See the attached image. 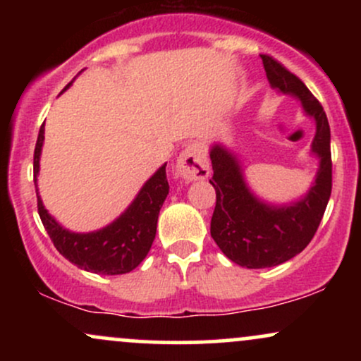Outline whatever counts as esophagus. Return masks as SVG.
<instances>
[{
	"label": "esophagus",
	"mask_w": 361,
	"mask_h": 361,
	"mask_svg": "<svg viewBox=\"0 0 361 361\" xmlns=\"http://www.w3.org/2000/svg\"><path fill=\"white\" fill-rule=\"evenodd\" d=\"M176 169L186 181H197L209 178L210 166L209 159H207L205 147L200 142L190 144L178 157Z\"/></svg>",
	"instance_id": "1"
}]
</instances>
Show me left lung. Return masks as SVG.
Returning a JSON list of instances; mask_svg holds the SVG:
<instances>
[{
	"instance_id": "obj_1",
	"label": "left lung",
	"mask_w": 361,
	"mask_h": 361,
	"mask_svg": "<svg viewBox=\"0 0 361 361\" xmlns=\"http://www.w3.org/2000/svg\"><path fill=\"white\" fill-rule=\"evenodd\" d=\"M270 85L302 102L305 114L316 120L312 152L321 163L316 181L304 198L290 205H270L250 192L241 164L221 144L210 149L215 188V210L210 234L221 251L244 268H270L285 263L310 243L327 207L333 188L331 130L326 111L307 86L271 56L261 54Z\"/></svg>"
}]
</instances>
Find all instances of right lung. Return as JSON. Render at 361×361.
Instances as JSON below:
<instances>
[{
  "instance_id": "right-lung-1",
  "label": "right lung",
  "mask_w": 361,
  "mask_h": 361,
  "mask_svg": "<svg viewBox=\"0 0 361 361\" xmlns=\"http://www.w3.org/2000/svg\"><path fill=\"white\" fill-rule=\"evenodd\" d=\"M71 86L69 82L64 90ZM44 144V126L40 127L34 151V181L39 175V161ZM169 185L166 180V164H163L140 188L135 200L128 205L117 221L100 231L78 234L64 229L56 222L39 197L37 190V209L49 238L56 250L76 264L81 270L98 275H122L139 267L147 256L156 238L157 215L166 200Z\"/></svg>"
}]
</instances>
